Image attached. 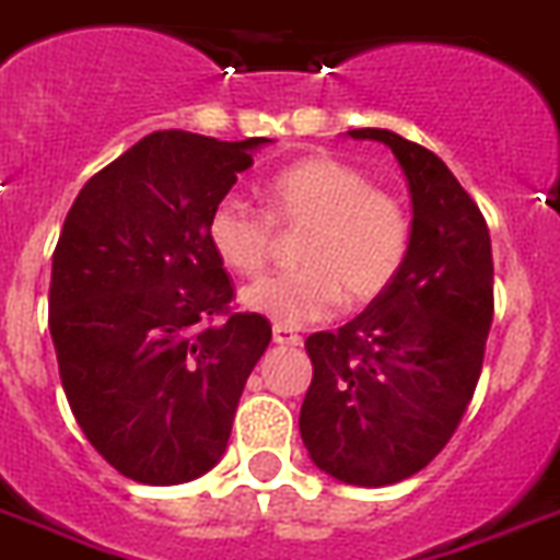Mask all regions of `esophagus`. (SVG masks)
<instances>
[{
	"instance_id": "obj_1",
	"label": "esophagus",
	"mask_w": 560,
	"mask_h": 560,
	"mask_svg": "<svg viewBox=\"0 0 560 560\" xmlns=\"http://www.w3.org/2000/svg\"><path fill=\"white\" fill-rule=\"evenodd\" d=\"M275 342H277V346L298 348L300 342H303V337H300V334H294L291 328H285V326H275Z\"/></svg>"
}]
</instances>
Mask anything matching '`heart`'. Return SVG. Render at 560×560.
<instances>
[{"instance_id":"1","label":"heart","mask_w":560,"mask_h":560,"mask_svg":"<svg viewBox=\"0 0 560 560\" xmlns=\"http://www.w3.org/2000/svg\"><path fill=\"white\" fill-rule=\"evenodd\" d=\"M266 212L226 195L207 218V241L223 269L257 277L269 262L275 226L303 229L300 269L243 291L248 312L275 326L303 328L348 300L374 303L396 283L410 255V218L394 195L371 186L357 166L314 155L285 166L262 189Z\"/></svg>"}]
</instances>
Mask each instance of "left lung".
Segmentation results:
<instances>
[{"label": "left lung", "mask_w": 560, "mask_h": 560, "mask_svg": "<svg viewBox=\"0 0 560 560\" xmlns=\"http://www.w3.org/2000/svg\"><path fill=\"white\" fill-rule=\"evenodd\" d=\"M348 136L385 143L402 166L410 255L360 317L305 339L314 376L300 436L337 481L385 487L428 467L470 405L493 323V248L442 158L390 130Z\"/></svg>", "instance_id": "left-lung-1"}]
</instances>
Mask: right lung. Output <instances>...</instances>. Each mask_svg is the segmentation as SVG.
Masks as SVG:
<instances>
[{"label":"right lung","mask_w":560,"mask_h":560,"mask_svg":"<svg viewBox=\"0 0 560 560\" xmlns=\"http://www.w3.org/2000/svg\"><path fill=\"white\" fill-rule=\"evenodd\" d=\"M262 143L152 132L65 218L47 319L61 388L90 444L141 485H184L221 462L271 342L269 319L229 312L234 285L207 241L209 212Z\"/></svg>","instance_id":"1"}]
</instances>
